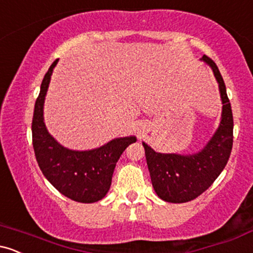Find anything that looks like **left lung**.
Wrapping results in <instances>:
<instances>
[{"label":"left lung","mask_w":253,"mask_h":253,"mask_svg":"<svg viewBox=\"0 0 253 253\" xmlns=\"http://www.w3.org/2000/svg\"><path fill=\"white\" fill-rule=\"evenodd\" d=\"M202 60L213 70L222 101L220 126L208 144L200 152L183 156L158 153L143 143L153 189L167 202L191 201L207 190L227 164L233 146V115L225 82L211 58L203 56Z\"/></svg>","instance_id":"1"}]
</instances>
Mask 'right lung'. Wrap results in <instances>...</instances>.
Masks as SVG:
<instances>
[{
	"instance_id": "right-lung-1",
	"label": "right lung",
	"mask_w": 253,
	"mask_h": 253,
	"mask_svg": "<svg viewBox=\"0 0 253 253\" xmlns=\"http://www.w3.org/2000/svg\"><path fill=\"white\" fill-rule=\"evenodd\" d=\"M57 62L58 59L54 60L46 72L34 106L32 121L34 153L43 176L64 196L82 203L97 202L108 193L120 156L136 139L135 136L117 138L89 151L69 150L58 144L43 123L45 95Z\"/></svg>"
}]
</instances>
